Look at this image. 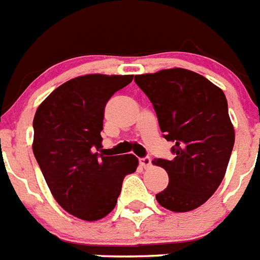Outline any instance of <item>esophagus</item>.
Masks as SVG:
<instances>
[{"label": "esophagus", "instance_id": "1", "mask_svg": "<svg viewBox=\"0 0 260 260\" xmlns=\"http://www.w3.org/2000/svg\"><path fill=\"white\" fill-rule=\"evenodd\" d=\"M140 166H142L143 169H148V167H151V158H150V156H146V158L140 159Z\"/></svg>", "mask_w": 260, "mask_h": 260}]
</instances>
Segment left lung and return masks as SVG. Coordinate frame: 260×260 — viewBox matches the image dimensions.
I'll return each instance as SVG.
<instances>
[{"instance_id":"obj_1","label":"left lung","mask_w":260,"mask_h":260,"mask_svg":"<svg viewBox=\"0 0 260 260\" xmlns=\"http://www.w3.org/2000/svg\"><path fill=\"white\" fill-rule=\"evenodd\" d=\"M135 82L152 102L165 139L174 143V159L152 160L169 174L156 201L173 212L197 209L221 183L235 144L225 94L179 67L136 75Z\"/></svg>"}]
</instances>
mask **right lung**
<instances>
[{
  "label": "right lung",
  "instance_id": "obj_1",
  "mask_svg": "<svg viewBox=\"0 0 260 260\" xmlns=\"http://www.w3.org/2000/svg\"><path fill=\"white\" fill-rule=\"evenodd\" d=\"M134 75L87 74L67 81L39 105L34 150L51 194L75 217L95 221L113 210L126 174L139 160L132 154L105 156L101 131L106 102Z\"/></svg>",
  "mask_w": 260,
  "mask_h": 260
}]
</instances>
